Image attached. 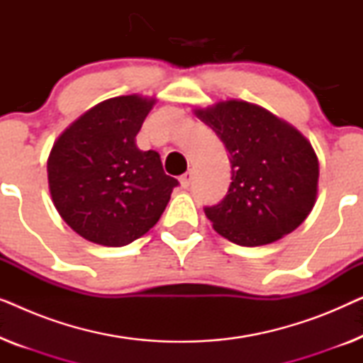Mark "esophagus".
<instances>
[{
  "label": "esophagus",
  "instance_id": "34e87169",
  "mask_svg": "<svg viewBox=\"0 0 363 363\" xmlns=\"http://www.w3.org/2000/svg\"><path fill=\"white\" fill-rule=\"evenodd\" d=\"M191 180H193V175H191V172L185 173V175H183V177L180 178V183H182V186H183V188H188V186L191 185Z\"/></svg>",
  "mask_w": 363,
  "mask_h": 363
}]
</instances>
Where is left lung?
<instances>
[{"mask_svg":"<svg viewBox=\"0 0 363 363\" xmlns=\"http://www.w3.org/2000/svg\"><path fill=\"white\" fill-rule=\"evenodd\" d=\"M228 150L231 183L225 198L205 206L213 228L240 246H261L289 235L315 203L319 162L296 128L264 108L226 101L196 111Z\"/></svg>","mask_w":363,"mask_h":363,"instance_id":"obj_1","label":"left lung"}]
</instances>
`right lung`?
Listing matches in <instances>:
<instances>
[{
  "label": "right lung",
  "instance_id": "1",
  "mask_svg": "<svg viewBox=\"0 0 363 363\" xmlns=\"http://www.w3.org/2000/svg\"><path fill=\"white\" fill-rule=\"evenodd\" d=\"M153 101L113 97L77 118L54 143L48 180L54 206L77 235L125 246L157 225L173 188L157 152L135 137Z\"/></svg>",
  "mask_w": 363,
  "mask_h": 363
}]
</instances>
